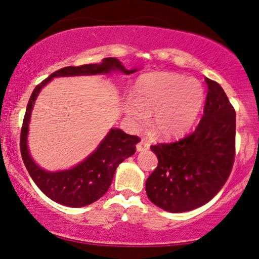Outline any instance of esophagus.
I'll use <instances>...</instances> for the list:
<instances>
[{"mask_svg":"<svg viewBox=\"0 0 259 259\" xmlns=\"http://www.w3.org/2000/svg\"><path fill=\"white\" fill-rule=\"evenodd\" d=\"M150 148V144H147V142H145L144 140H141V141L139 142L138 145H136V151L138 152H142V151H146Z\"/></svg>","mask_w":259,"mask_h":259,"instance_id":"1","label":"esophagus"}]
</instances>
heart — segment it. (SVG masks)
Listing matches in <instances>:
<instances>
[{"mask_svg": "<svg viewBox=\"0 0 259 259\" xmlns=\"http://www.w3.org/2000/svg\"><path fill=\"white\" fill-rule=\"evenodd\" d=\"M204 101L203 86L194 78L175 73H151L141 76L135 97L126 99L124 112L135 129L147 124L153 113V130L160 138H177L189 132Z\"/></svg>", "mask_w": 259, "mask_h": 259, "instance_id": "obj_1", "label": "heart"}]
</instances>
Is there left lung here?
<instances>
[{"mask_svg": "<svg viewBox=\"0 0 259 259\" xmlns=\"http://www.w3.org/2000/svg\"><path fill=\"white\" fill-rule=\"evenodd\" d=\"M208 86L203 117L194 133L171 144L151 150L158 165L146 180L152 203L171 213L198 208L221 191L235 158L236 114L218 82L206 78Z\"/></svg>", "mask_w": 259, "mask_h": 259, "instance_id": "left-lung-1", "label": "left lung"}]
</instances>
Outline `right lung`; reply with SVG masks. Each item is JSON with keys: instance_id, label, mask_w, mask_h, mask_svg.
I'll list each match as a JSON object with an SVG mask.
<instances>
[{"instance_id": "right-lung-1", "label": "right lung", "mask_w": 259, "mask_h": 259, "mask_svg": "<svg viewBox=\"0 0 259 259\" xmlns=\"http://www.w3.org/2000/svg\"><path fill=\"white\" fill-rule=\"evenodd\" d=\"M115 72L133 74L138 68L127 70L119 59L105 58L101 63L84 64L79 67H65L52 73L32 91L26 106L22 134H20V152L31 179L38 189L52 201L68 207H84L100 200L111 186L115 169L118 165L133 156L136 151V144L140 142L138 136L125 134L121 129L112 127L105 139L100 142L96 150L89 154L84 160L64 170L50 171L41 168L32 159L28 147L29 123L35 101L42 89L53 78L59 76L80 75H106Z\"/></svg>"}]
</instances>
